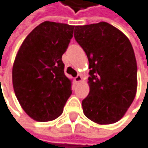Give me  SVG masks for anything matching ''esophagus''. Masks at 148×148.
I'll use <instances>...</instances> for the list:
<instances>
[{
    "mask_svg": "<svg viewBox=\"0 0 148 148\" xmlns=\"http://www.w3.org/2000/svg\"><path fill=\"white\" fill-rule=\"evenodd\" d=\"M82 75H78L75 78V81L76 82H80L82 81Z\"/></svg>",
    "mask_w": 148,
    "mask_h": 148,
    "instance_id": "esophagus-1",
    "label": "esophagus"
}]
</instances>
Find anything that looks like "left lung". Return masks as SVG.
Here are the masks:
<instances>
[{
  "mask_svg": "<svg viewBox=\"0 0 148 148\" xmlns=\"http://www.w3.org/2000/svg\"><path fill=\"white\" fill-rule=\"evenodd\" d=\"M75 38L89 62V93L82 100L85 116L100 125L120 120L137 90V62L127 37L101 22L75 29Z\"/></svg>",
  "mask_w": 148,
  "mask_h": 148,
  "instance_id": "1",
  "label": "left lung"
}]
</instances>
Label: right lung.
I'll return each mask as SVG.
<instances>
[{
    "label": "right lung",
    "instance_id": "obj_1",
    "mask_svg": "<svg viewBox=\"0 0 148 148\" xmlns=\"http://www.w3.org/2000/svg\"><path fill=\"white\" fill-rule=\"evenodd\" d=\"M73 26L44 22L26 37L16 57L12 82L16 97L31 119H57L72 94L62 55L73 38Z\"/></svg>",
    "mask_w": 148,
    "mask_h": 148
}]
</instances>
